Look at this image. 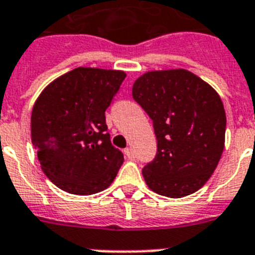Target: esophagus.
<instances>
[{"label":"esophagus","mask_w":255,"mask_h":255,"mask_svg":"<svg viewBox=\"0 0 255 255\" xmlns=\"http://www.w3.org/2000/svg\"><path fill=\"white\" fill-rule=\"evenodd\" d=\"M125 155L128 157L129 159H133L134 158V151L131 147H126L125 149Z\"/></svg>","instance_id":"obj_1"}]
</instances>
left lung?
<instances>
[{"instance_id": "left-lung-1", "label": "left lung", "mask_w": 255, "mask_h": 255, "mask_svg": "<svg viewBox=\"0 0 255 255\" xmlns=\"http://www.w3.org/2000/svg\"><path fill=\"white\" fill-rule=\"evenodd\" d=\"M133 98L153 121L157 154L142 169L157 194L181 198L206 183L225 146L226 114L218 93L185 69L147 72Z\"/></svg>"}]
</instances>
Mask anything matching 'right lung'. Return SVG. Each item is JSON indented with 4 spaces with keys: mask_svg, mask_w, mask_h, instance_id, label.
Instances as JSON below:
<instances>
[{
    "mask_svg": "<svg viewBox=\"0 0 255 255\" xmlns=\"http://www.w3.org/2000/svg\"><path fill=\"white\" fill-rule=\"evenodd\" d=\"M121 70L77 68L49 84L31 112V143L41 169L70 194L105 190L124 163L105 112L125 80Z\"/></svg>",
    "mask_w": 255,
    "mask_h": 255,
    "instance_id": "right-lung-1",
    "label": "right lung"
}]
</instances>
